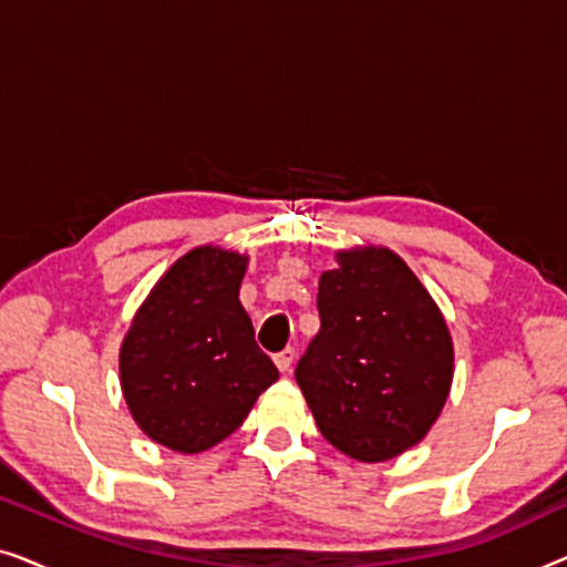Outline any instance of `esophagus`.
<instances>
[{"instance_id": "1", "label": "esophagus", "mask_w": 567, "mask_h": 567, "mask_svg": "<svg viewBox=\"0 0 567 567\" xmlns=\"http://www.w3.org/2000/svg\"><path fill=\"white\" fill-rule=\"evenodd\" d=\"M274 361H276L278 371H289L291 363H293V348H284L281 353L274 355Z\"/></svg>"}]
</instances>
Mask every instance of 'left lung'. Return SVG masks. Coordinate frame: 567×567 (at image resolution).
I'll return each mask as SVG.
<instances>
[{"label": "left lung", "instance_id": "left-lung-1", "mask_svg": "<svg viewBox=\"0 0 567 567\" xmlns=\"http://www.w3.org/2000/svg\"><path fill=\"white\" fill-rule=\"evenodd\" d=\"M317 312L320 332L293 377L322 436L359 462L415 446L454 374L452 336L431 293L400 255L353 247L320 276Z\"/></svg>", "mask_w": 567, "mask_h": 567}]
</instances>
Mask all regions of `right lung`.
Listing matches in <instances>:
<instances>
[{
	"instance_id": "obj_1",
	"label": "right lung",
	"mask_w": 567,
	"mask_h": 567,
	"mask_svg": "<svg viewBox=\"0 0 567 567\" xmlns=\"http://www.w3.org/2000/svg\"><path fill=\"white\" fill-rule=\"evenodd\" d=\"M245 268V255L221 247L185 252L123 338V398L138 429L173 452L219 444L278 379L239 305Z\"/></svg>"
}]
</instances>
